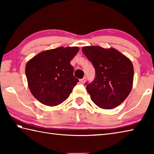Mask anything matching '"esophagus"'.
I'll return each mask as SVG.
<instances>
[{"label": "esophagus", "mask_w": 154, "mask_h": 154, "mask_svg": "<svg viewBox=\"0 0 154 154\" xmlns=\"http://www.w3.org/2000/svg\"><path fill=\"white\" fill-rule=\"evenodd\" d=\"M85 81H86V77H83V79H81L80 80L81 83H82V84H84V83H85Z\"/></svg>", "instance_id": "obj_1"}]
</instances>
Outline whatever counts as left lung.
<instances>
[{
  "instance_id": "1",
  "label": "left lung",
  "mask_w": 154,
  "mask_h": 154,
  "mask_svg": "<svg viewBox=\"0 0 154 154\" xmlns=\"http://www.w3.org/2000/svg\"><path fill=\"white\" fill-rule=\"evenodd\" d=\"M82 51L95 70L93 81L85 83L91 100L101 109H111L120 105L132 90L131 61L114 48L85 46Z\"/></svg>"
}]
</instances>
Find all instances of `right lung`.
Masks as SVG:
<instances>
[{
	"label": "right lung",
	"mask_w": 154,
	"mask_h": 154,
	"mask_svg": "<svg viewBox=\"0 0 154 154\" xmlns=\"http://www.w3.org/2000/svg\"><path fill=\"white\" fill-rule=\"evenodd\" d=\"M77 47H60L38 54L26 66L28 87L38 100L54 106L66 100L79 79L73 75L70 61Z\"/></svg>",
	"instance_id": "add662e5"
}]
</instances>
